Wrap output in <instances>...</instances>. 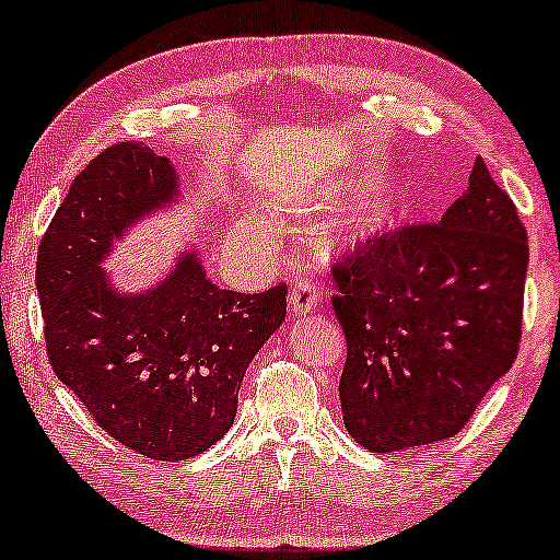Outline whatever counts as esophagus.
Wrapping results in <instances>:
<instances>
[{
  "instance_id": "34e87169",
  "label": "esophagus",
  "mask_w": 560,
  "mask_h": 560,
  "mask_svg": "<svg viewBox=\"0 0 560 560\" xmlns=\"http://www.w3.org/2000/svg\"><path fill=\"white\" fill-rule=\"evenodd\" d=\"M320 303V288H317V282H313L310 278H298L292 282L290 288V307L295 315H303L310 313V310L317 307Z\"/></svg>"
}]
</instances>
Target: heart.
Masks as SVG:
<instances>
[{"mask_svg":"<svg viewBox=\"0 0 560 560\" xmlns=\"http://www.w3.org/2000/svg\"><path fill=\"white\" fill-rule=\"evenodd\" d=\"M237 235L245 240V243H250V245H268L270 243V235L268 232H265L260 225H257V222H240L237 225Z\"/></svg>","mask_w":560,"mask_h":560,"instance_id":"b5f03b06","label":"heart"}]
</instances>
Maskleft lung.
Segmentation results:
<instances>
[{
    "mask_svg": "<svg viewBox=\"0 0 560 560\" xmlns=\"http://www.w3.org/2000/svg\"><path fill=\"white\" fill-rule=\"evenodd\" d=\"M526 270V228L480 158L441 220L381 232L330 262L348 433L393 453L463 430L518 355Z\"/></svg>",
    "mask_w": 560,
    "mask_h": 560,
    "instance_id": "1",
    "label": "left lung"
}]
</instances>
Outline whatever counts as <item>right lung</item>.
<instances>
[{"mask_svg": "<svg viewBox=\"0 0 560 560\" xmlns=\"http://www.w3.org/2000/svg\"><path fill=\"white\" fill-rule=\"evenodd\" d=\"M175 192L167 158L109 144L74 177L34 275L55 375L125 448L172 463L228 433L245 370L288 310L285 282L257 295L222 290L195 253L154 290H112L100 268L112 243Z\"/></svg>", "mask_w": 560, "mask_h": 560, "instance_id": "1", "label": "right lung"}]
</instances>
